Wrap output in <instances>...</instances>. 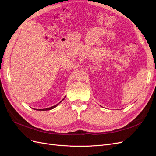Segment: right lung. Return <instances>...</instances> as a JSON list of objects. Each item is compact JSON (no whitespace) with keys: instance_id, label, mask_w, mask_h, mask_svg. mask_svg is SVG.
Wrapping results in <instances>:
<instances>
[{"instance_id":"add662e5","label":"right lung","mask_w":156,"mask_h":156,"mask_svg":"<svg viewBox=\"0 0 156 156\" xmlns=\"http://www.w3.org/2000/svg\"><path fill=\"white\" fill-rule=\"evenodd\" d=\"M66 98V97H65ZM65 98L60 101V102H59L58 104H57V105H55V106H51V107H50V108H44V109H36V110H39V111H46V110H51V109H53V108H55V107H57L60 103L62 102V101L65 99ZM35 110V109H34Z\"/></svg>"}]
</instances>
